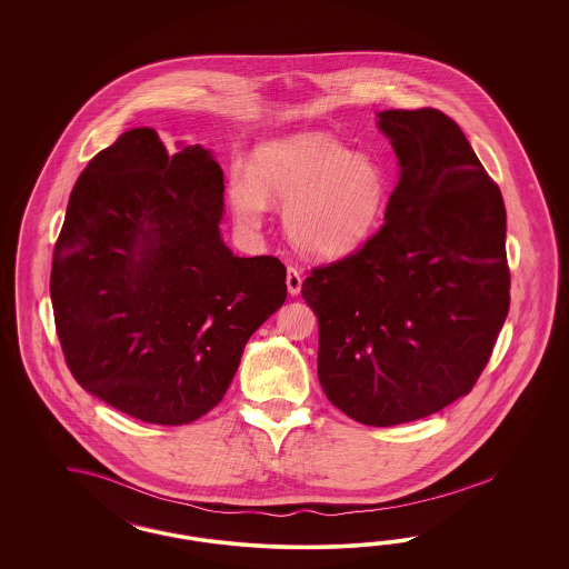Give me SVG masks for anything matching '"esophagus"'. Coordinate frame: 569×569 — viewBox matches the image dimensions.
<instances>
[{"label":"esophagus","mask_w":569,"mask_h":569,"mask_svg":"<svg viewBox=\"0 0 569 569\" xmlns=\"http://www.w3.org/2000/svg\"><path fill=\"white\" fill-rule=\"evenodd\" d=\"M286 283H288V292L292 293V296H298L300 290H302V273L296 267H288Z\"/></svg>","instance_id":"34e87169"}]
</instances>
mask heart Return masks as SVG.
Here are the masks:
<instances>
[{
    "label": "heart",
    "mask_w": 569,
    "mask_h": 569,
    "mask_svg": "<svg viewBox=\"0 0 569 569\" xmlns=\"http://www.w3.org/2000/svg\"><path fill=\"white\" fill-rule=\"evenodd\" d=\"M386 177L369 156L352 154L323 131H296L254 150V169L233 167L229 200L243 227L257 229L271 200L281 223L312 259H340L361 246L379 219Z\"/></svg>",
    "instance_id": "heart-1"
}]
</instances>
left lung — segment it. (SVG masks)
<instances>
[{
  "mask_svg": "<svg viewBox=\"0 0 569 569\" xmlns=\"http://www.w3.org/2000/svg\"><path fill=\"white\" fill-rule=\"evenodd\" d=\"M398 183L361 250L302 283L319 321L317 373L333 407L388 428L466 397L509 312L507 212L459 124L383 110Z\"/></svg>",
  "mask_w": 569,
  "mask_h": 569,
  "instance_id": "1",
  "label": "left lung"
}]
</instances>
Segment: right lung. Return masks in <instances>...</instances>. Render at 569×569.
<instances>
[{"label":"right lung","instance_id":"obj_1","mask_svg":"<svg viewBox=\"0 0 569 569\" xmlns=\"http://www.w3.org/2000/svg\"><path fill=\"white\" fill-rule=\"evenodd\" d=\"M223 171L202 146L169 154L124 131L70 193L53 248V319L70 373L146 423L183 426L223 400L243 346L288 296L276 257L221 238Z\"/></svg>","mask_w":569,"mask_h":569}]
</instances>
